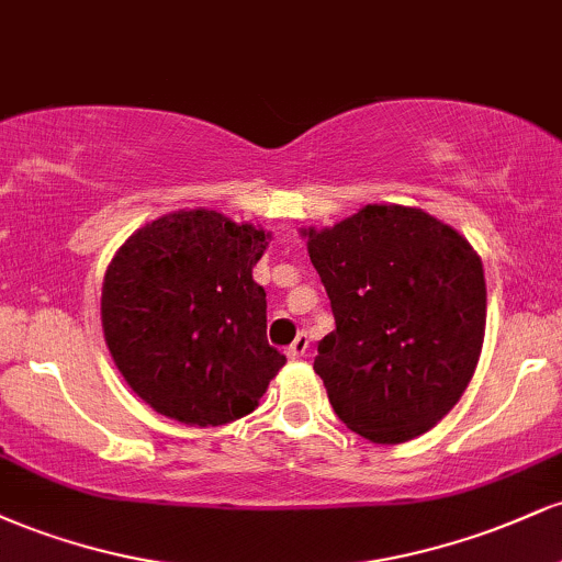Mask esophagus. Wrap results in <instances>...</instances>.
Wrapping results in <instances>:
<instances>
[{
	"label": "esophagus",
	"mask_w": 562,
	"mask_h": 562,
	"mask_svg": "<svg viewBox=\"0 0 562 562\" xmlns=\"http://www.w3.org/2000/svg\"><path fill=\"white\" fill-rule=\"evenodd\" d=\"M308 351V335L306 333H299V338L293 340L288 348V359H303Z\"/></svg>",
	"instance_id": "esophagus-1"
}]
</instances>
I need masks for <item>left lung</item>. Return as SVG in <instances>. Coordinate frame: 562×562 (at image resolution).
Returning <instances> with one entry per match:
<instances>
[{
    "mask_svg": "<svg viewBox=\"0 0 562 562\" xmlns=\"http://www.w3.org/2000/svg\"><path fill=\"white\" fill-rule=\"evenodd\" d=\"M306 235L335 317L314 359L335 415L375 443L430 430L460 402L481 357L479 254L460 232L404 205H364Z\"/></svg>",
    "mask_w": 562,
    "mask_h": 562,
    "instance_id": "8db88e82",
    "label": "left lung"
}]
</instances>
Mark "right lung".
Listing matches in <instances>:
<instances>
[{
	"label": "right lung",
	"mask_w": 562,
	"mask_h": 562,
	"mask_svg": "<svg viewBox=\"0 0 562 562\" xmlns=\"http://www.w3.org/2000/svg\"><path fill=\"white\" fill-rule=\"evenodd\" d=\"M269 235L216 211H179L121 245L102 282L113 362L158 415L211 428L259 406L285 364L267 340L254 267Z\"/></svg>",
	"instance_id": "1"
}]
</instances>
